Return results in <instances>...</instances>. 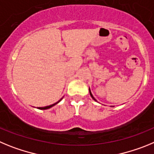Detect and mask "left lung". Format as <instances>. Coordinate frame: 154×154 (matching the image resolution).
<instances>
[{"label":"left lung","mask_w":154,"mask_h":154,"mask_svg":"<svg viewBox=\"0 0 154 154\" xmlns=\"http://www.w3.org/2000/svg\"><path fill=\"white\" fill-rule=\"evenodd\" d=\"M90 94H91V97L93 98V99L94 100H95V98L94 97H93V95H92V94H91V91H90Z\"/></svg>","instance_id":"1"}]
</instances>
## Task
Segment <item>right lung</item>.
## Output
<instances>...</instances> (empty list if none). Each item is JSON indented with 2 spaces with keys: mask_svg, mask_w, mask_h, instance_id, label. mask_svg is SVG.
I'll list each match as a JSON object with an SVG mask.
<instances>
[{
  "mask_svg": "<svg viewBox=\"0 0 154 154\" xmlns=\"http://www.w3.org/2000/svg\"><path fill=\"white\" fill-rule=\"evenodd\" d=\"M60 100H59V101H58V102H57V103H54V104H52V105H50V106H44V107H38V109H40V110H46V109H49V108L52 107V106H54V105H55V104H57V103H59V102H60Z\"/></svg>",
  "mask_w": 154,
  "mask_h": 154,
  "instance_id": "right-lung-1",
  "label": "right lung"
}]
</instances>
